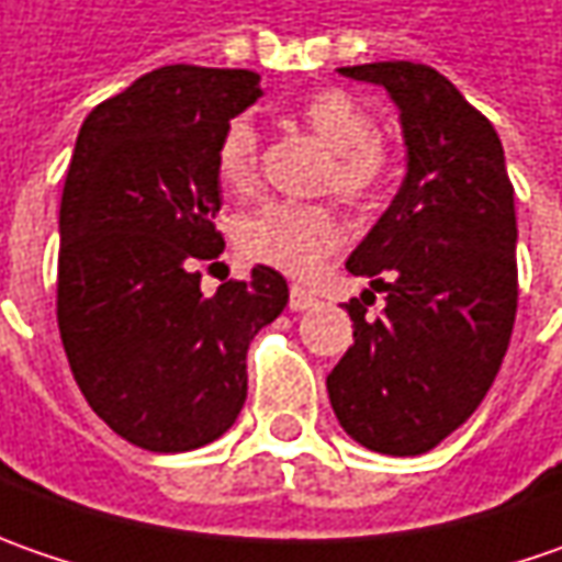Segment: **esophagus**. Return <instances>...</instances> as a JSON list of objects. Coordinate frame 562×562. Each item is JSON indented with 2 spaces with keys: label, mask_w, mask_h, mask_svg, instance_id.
Returning a JSON list of instances; mask_svg holds the SVG:
<instances>
[{
  "label": "esophagus",
  "mask_w": 562,
  "mask_h": 562,
  "mask_svg": "<svg viewBox=\"0 0 562 562\" xmlns=\"http://www.w3.org/2000/svg\"><path fill=\"white\" fill-rule=\"evenodd\" d=\"M315 296L303 288H291V310L293 313H303V310H313Z\"/></svg>",
  "instance_id": "esophagus-1"
}]
</instances>
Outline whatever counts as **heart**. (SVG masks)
I'll return each instance as SVG.
<instances>
[{
  "instance_id": "obj_1",
  "label": "heart",
  "mask_w": 562,
  "mask_h": 562,
  "mask_svg": "<svg viewBox=\"0 0 562 562\" xmlns=\"http://www.w3.org/2000/svg\"><path fill=\"white\" fill-rule=\"evenodd\" d=\"M300 119L331 149L328 184L337 196L359 203L375 193L384 178V149L375 121L344 90H318L300 102ZM256 127L247 115L225 124L215 146V168L225 187H249L256 178ZM340 240L337 218L322 205L266 203L247 212L237 225L240 252L288 274H313Z\"/></svg>"
}]
</instances>
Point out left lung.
Wrapping results in <instances>:
<instances>
[{"mask_svg": "<svg viewBox=\"0 0 562 562\" xmlns=\"http://www.w3.org/2000/svg\"><path fill=\"white\" fill-rule=\"evenodd\" d=\"M400 109L406 175L347 271L385 291L350 300L353 347L328 375L340 428L387 457H419L485 400L516 322V209L494 124L428 65L337 68Z\"/></svg>", "mask_w": 562, "mask_h": 562, "instance_id": "8db88e82", "label": "left lung"}]
</instances>
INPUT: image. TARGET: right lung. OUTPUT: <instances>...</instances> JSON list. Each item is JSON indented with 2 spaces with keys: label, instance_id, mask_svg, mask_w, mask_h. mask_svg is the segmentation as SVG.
<instances>
[{
  "label": "right lung",
  "instance_id": "right-lung-1",
  "mask_svg": "<svg viewBox=\"0 0 562 562\" xmlns=\"http://www.w3.org/2000/svg\"><path fill=\"white\" fill-rule=\"evenodd\" d=\"M262 97L247 68L165 65L99 102L77 134L58 212V331L77 387L124 441L184 453L222 438L247 400L249 340L288 306V281L200 291L215 231V146Z\"/></svg>",
  "mask_w": 562,
  "mask_h": 562
}]
</instances>
